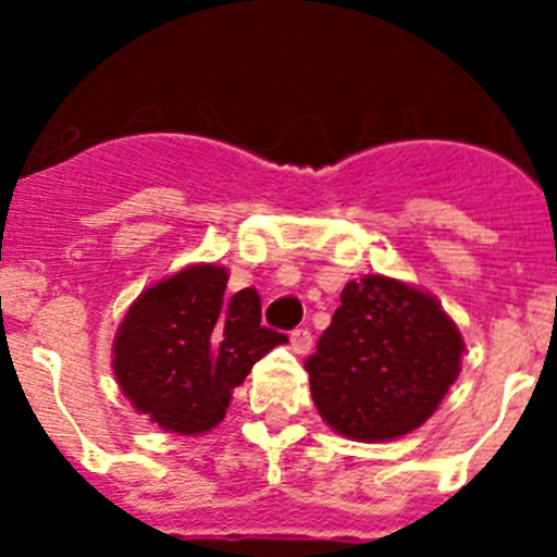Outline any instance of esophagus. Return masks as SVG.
<instances>
[{
  "label": "esophagus",
  "instance_id": "1",
  "mask_svg": "<svg viewBox=\"0 0 557 557\" xmlns=\"http://www.w3.org/2000/svg\"><path fill=\"white\" fill-rule=\"evenodd\" d=\"M289 348H293L298 357L309 354V348H312V334H309V329H295V332L289 334Z\"/></svg>",
  "mask_w": 557,
  "mask_h": 557
}]
</instances>
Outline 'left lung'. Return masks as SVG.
Segmentation results:
<instances>
[{"label":"left lung","mask_w":557,"mask_h":557,"mask_svg":"<svg viewBox=\"0 0 557 557\" xmlns=\"http://www.w3.org/2000/svg\"><path fill=\"white\" fill-rule=\"evenodd\" d=\"M462 334L435 295L391 275L348 282L307 359L309 391L337 435L382 444L410 435L457 382Z\"/></svg>","instance_id":"obj_1"}]
</instances>
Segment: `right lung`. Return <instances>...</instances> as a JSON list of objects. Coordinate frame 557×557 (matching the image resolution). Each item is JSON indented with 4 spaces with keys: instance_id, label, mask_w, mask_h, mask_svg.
<instances>
[{
    "instance_id": "right-lung-1",
    "label": "right lung",
    "mask_w": 557,
    "mask_h": 557,
    "mask_svg": "<svg viewBox=\"0 0 557 557\" xmlns=\"http://www.w3.org/2000/svg\"><path fill=\"white\" fill-rule=\"evenodd\" d=\"M228 270L189 264L131 304L111 348L116 385L133 410L172 435H203L225 418L253 362L287 343L262 326L253 287L225 293Z\"/></svg>"
}]
</instances>
